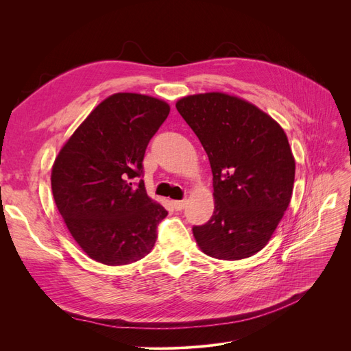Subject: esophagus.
Returning <instances> with one entry per match:
<instances>
[{
	"label": "esophagus",
	"mask_w": 351,
	"mask_h": 351,
	"mask_svg": "<svg viewBox=\"0 0 351 351\" xmlns=\"http://www.w3.org/2000/svg\"><path fill=\"white\" fill-rule=\"evenodd\" d=\"M172 205H173L175 210H182V209H185V206H186V200L185 199H183V200H172Z\"/></svg>",
	"instance_id": "34e87169"
}]
</instances>
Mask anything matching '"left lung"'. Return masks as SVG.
I'll return each mask as SVG.
<instances>
[{
  "instance_id": "obj_1",
  "label": "left lung",
  "mask_w": 351,
  "mask_h": 351,
  "mask_svg": "<svg viewBox=\"0 0 351 351\" xmlns=\"http://www.w3.org/2000/svg\"><path fill=\"white\" fill-rule=\"evenodd\" d=\"M178 112L199 138L213 175L215 210L193 226L200 250L239 261L262 250L290 204L296 163L282 126L222 92L185 97Z\"/></svg>"
}]
</instances>
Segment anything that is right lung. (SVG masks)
<instances>
[{
	"instance_id": "add662e5",
	"label": "right lung",
	"mask_w": 351,
	"mask_h": 351,
	"mask_svg": "<svg viewBox=\"0 0 351 351\" xmlns=\"http://www.w3.org/2000/svg\"><path fill=\"white\" fill-rule=\"evenodd\" d=\"M169 105L119 92L102 101L62 146L51 188L81 249L99 263L122 266L149 253L166 209L146 195V146L169 115Z\"/></svg>"
}]
</instances>
